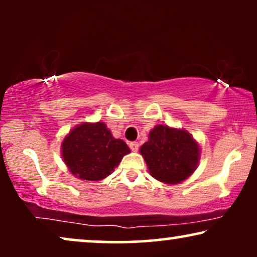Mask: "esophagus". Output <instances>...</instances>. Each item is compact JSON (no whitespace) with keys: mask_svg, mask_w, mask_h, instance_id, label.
Segmentation results:
<instances>
[{"mask_svg":"<svg viewBox=\"0 0 257 257\" xmlns=\"http://www.w3.org/2000/svg\"><path fill=\"white\" fill-rule=\"evenodd\" d=\"M128 146H130V149L133 151V152H136V151H138V149H139V144L137 142H131L128 144Z\"/></svg>","mask_w":257,"mask_h":257,"instance_id":"esophagus-1","label":"esophagus"}]
</instances>
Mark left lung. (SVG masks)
I'll return each instance as SVG.
<instances>
[{"label":"left lung","instance_id":"8db88e82","mask_svg":"<svg viewBox=\"0 0 257 257\" xmlns=\"http://www.w3.org/2000/svg\"><path fill=\"white\" fill-rule=\"evenodd\" d=\"M150 174L168 185L180 184L198 166L199 144L187 131L157 125L149 135V142L140 147Z\"/></svg>","mask_w":257,"mask_h":257}]
</instances>
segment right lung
Returning <instances> with one entry per match:
<instances>
[{"label":"right lung","mask_w":257,"mask_h":257,"mask_svg":"<svg viewBox=\"0 0 257 257\" xmlns=\"http://www.w3.org/2000/svg\"><path fill=\"white\" fill-rule=\"evenodd\" d=\"M130 152L124 140L113 138L101 121L76 126L62 142L63 160L69 171L82 180L106 178Z\"/></svg>","instance_id":"add662e5"}]
</instances>
